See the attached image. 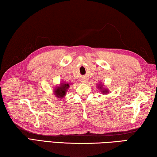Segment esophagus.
Listing matches in <instances>:
<instances>
[{
	"label": "esophagus",
	"instance_id": "obj_1",
	"mask_svg": "<svg viewBox=\"0 0 157 157\" xmlns=\"http://www.w3.org/2000/svg\"><path fill=\"white\" fill-rule=\"evenodd\" d=\"M82 82H84V83H85L86 80H85V79H82Z\"/></svg>",
	"mask_w": 157,
	"mask_h": 157
}]
</instances>
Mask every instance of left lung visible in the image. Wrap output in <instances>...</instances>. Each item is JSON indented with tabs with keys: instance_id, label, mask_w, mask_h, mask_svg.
Instances as JSON below:
<instances>
[{
	"instance_id": "obj_1",
	"label": "left lung",
	"mask_w": 157,
	"mask_h": 157,
	"mask_svg": "<svg viewBox=\"0 0 157 157\" xmlns=\"http://www.w3.org/2000/svg\"><path fill=\"white\" fill-rule=\"evenodd\" d=\"M102 87V86H101V87H100V89H101ZM101 92H104V94H106V93H107V92H107V90H103V91H101Z\"/></svg>"
}]
</instances>
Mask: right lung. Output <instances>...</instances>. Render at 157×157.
Listing matches in <instances>:
<instances>
[{
    "mask_svg": "<svg viewBox=\"0 0 157 157\" xmlns=\"http://www.w3.org/2000/svg\"><path fill=\"white\" fill-rule=\"evenodd\" d=\"M70 87L69 84H65L62 83L61 85L58 87H56L54 90V94L56 95V97L58 98H62L63 96L65 95V93H66V91L67 89Z\"/></svg>",
    "mask_w": 157,
    "mask_h": 157,
    "instance_id": "add662e5",
    "label": "right lung"
}]
</instances>
